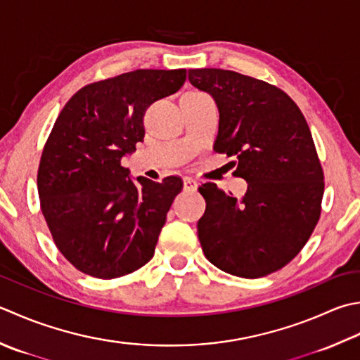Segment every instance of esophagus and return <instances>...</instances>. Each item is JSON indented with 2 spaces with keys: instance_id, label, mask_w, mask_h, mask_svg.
Masks as SVG:
<instances>
[{
  "instance_id": "34e87169",
  "label": "esophagus",
  "mask_w": 360,
  "mask_h": 360,
  "mask_svg": "<svg viewBox=\"0 0 360 360\" xmlns=\"http://www.w3.org/2000/svg\"><path fill=\"white\" fill-rule=\"evenodd\" d=\"M196 187H198V182H196L195 179L192 178H184V188L186 190H196Z\"/></svg>"
}]
</instances>
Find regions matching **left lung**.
<instances>
[{"label":"left lung","instance_id":"obj_1","mask_svg":"<svg viewBox=\"0 0 360 360\" xmlns=\"http://www.w3.org/2000/svg\"><path fill=\"white\" fill-rule=\"evenodd\" d=\"M193 87L214 98L215 151L236 156L248 182L240 200L214 182L200 187L204 256L240 278L283 269L302 250L321 212L325 176L304 115L283 90L231 70H188Z\"/></svg>","mask_w":360,"mask_h":360}]
</instances>
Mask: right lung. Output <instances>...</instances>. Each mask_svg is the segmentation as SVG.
Masks as SVG:
<instances>
[{
	"instance_id": "obj_1",
	"label": "right lung",
	"mask_w": 360,
	"mask_h": 360,
	"mask_svg": "<svg viewBox=\"0 0 360 360\" xmlns=\"http://www.w3.org/2000/svg\"><path fill=\"white\" fill-rule=\"evenodd\" d=\"M186 70H136L77 90L62 109L41 153L37 187L54 243L77 270L114 279L154 255L182 181L139 176L126 154L143 142L150 105L178 91Z\"/></svg>"
}]
</instances>
